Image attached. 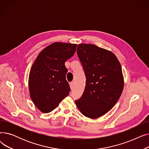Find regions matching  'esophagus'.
Listing matches in <instances>:
<instances>
[{"mask_svg":"<svg viewBox=\"0 0 149 149\" xmlns=\"http://www.w3.org/2000/svg\"><path fill=\"white\" fill-rule=\"evenodd\" d=\"M74 82L72 81L70 83V88L71 89V90H72L74 89Z\"/></svg>","mask_w":149,"mask_h":149,"instance_id":"34e87169","label":"esophagus"}]
</instances>
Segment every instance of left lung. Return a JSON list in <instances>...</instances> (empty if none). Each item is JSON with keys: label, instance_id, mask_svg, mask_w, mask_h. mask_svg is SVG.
<instances>
[{"label": "left lung", "instance_id": "left-lung-1", "mask_svg": "<svg viewBox=\"0 0 149 149\" xmlns=\"http://www.w3.org/2000/svg\"><path fill=\"white\" fill-rule=\"evenodd\" d=\"M77 52L86 82L82 96L75 102L83 115L97 118L112 109L121 95V64L113 52L93 44H79Z\"/></svg>", "mask_w": 149, "mask_h": 149}]
</instances>
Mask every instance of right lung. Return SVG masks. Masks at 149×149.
Segmentation results:
<instances>
[{"mask_svg":"<svg viewBox=\"0 0 149 149\" xmlns=\"http://www.w3.org/2000/svg\"><path fill=\"white\" fill-rule=\"evenodd\" d=\"M77 44L55 42L43 49L31 68L28 79L30 97L43 113H49L69 95L65 61L74 56Z\"/></svg>","mask_w":149,"mask_h":149,"instance_id":"right-lung-1","label":"right lung"}]
</instances>
